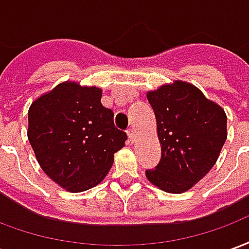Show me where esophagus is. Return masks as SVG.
Segmentation results:
<instances>
[{
    "mask_svg": "<svg viewBox=\"0 0 249 249\" xmlns=\"http://www.w3.org/2000/svg\"><path fill=\"white\" fill-rule=\"evenodd\" d=\"M126 133H128V137H129L130 142H135V141H136L135 129H133V128H130V129H128V132H126Z\"/></svg>",
    "mask_w": 249,
    "mask_h": 249,
    "instance_id": "1",
    "label": "esophagus"
}]
</instances>
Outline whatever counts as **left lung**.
<instances>
[{"label": "left lung", "instance_id": "obj_1", "mask_svg": "<svg viewBox=\"0 0 249 249\" xmlns=\"http://www.w3.org/2000/svg\"><path fill=\"white\" fill-rule=\"evenodd\" d=\"M155 112L161 159L145 171L153 185L183 193L198 183L217 161L227 139L224 109L191 84L175 81L146 93Z\"/></svg>", "mask_w": 249, "mask_h": 249}]
</instances>
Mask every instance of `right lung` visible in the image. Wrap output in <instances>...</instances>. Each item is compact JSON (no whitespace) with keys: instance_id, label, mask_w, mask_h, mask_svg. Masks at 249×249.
I'll return each instance as SVG.
<instances>
[{"instance_id":"right-lung-1","label":"right lung","mask_w":249,"mask_h":249,"mask_svg":"<svg viewBox=\"0 0 249 249\" xmlns=\"http://www.w3.org/2000/svg\"><path fill=\"white\" fill-rule=\"evenodd\" d=\"M103 90L58 84L30 105L28 139L42 171L69 192L96 187L108 175L128 136L101 104Z\"/></svg>"}]
</instances>
